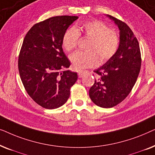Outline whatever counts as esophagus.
Segmentation results:
<instances>
[{
  "label": "esophagus",
  "instance_id": "esophagus-1",
  "mask_svg": "<svg viewBox=\"0 0 155 155\" xmlns=\"http://www.w3.org/2000/svg\"><path fill=\"white\" fill-rule=\"evenodd\" d=\"M83 75H84V72L83 71H80V72H79V73H78V77H79L80 78L83 77Z\"/></svg>",
  "mask_w": 155,
  "mask_h": 155
}]
</instances>
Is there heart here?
Listing matches in <instances>:
<instances>
[{
	"label": "heart",
	"instance_id": "b5f03b06",
	"mask_svg": "<svg viewBox=\"0 0 155 155\" xmlns=\"http://www.w3.org/2000/svg\"><path fill=\"white\" fill-rule=\"evenodd\" d=\"M87 38V51H78L70 56L73 68L80 71L94 67L114 56L119 46V37L115 30L99 20L87 21L75 27H70L63 34L62 44L67 51L77 46L80 36Z\"/></svg>",
	"mask_w": 155,
	"mask_h": 155
}]
</instances>
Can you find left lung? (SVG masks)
<instances>
[{
	"label": "left lung",
	"mask_w": 155,
	"mask_h": 155,
	"mask_svg": "<svg viewBox=\"0 0 155 155\" xmlns=\"http://www.w3.org/2000/svg\"><path fill=\"white\" fill-rule=\"evenodd\" d=\"M119 29L117 51L109 61L94 71V84L89 95L98 107L111 108L124 101L132 90L140 71L141 54L137 38L126 23L107 15Z\"/></svg>",
	"instance_id": "1"
}]
</instances>
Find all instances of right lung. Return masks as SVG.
Here are the masks:
<instances>
[{"label":"right lung","mask_w":155,"mask_h":155,"mask_svg":"<svg viewBox=\"0 0 155 155\" xmlns=\"http://www.w3.org/2000/svg\"><path fill=\"white\" fill-rule=\"evenodd\" d=\"M78 16H56L37 23L28 31L18 58L19 73L27 92L48 109L63 106L78 80L62 48L63 34Z\"/></svg>","instance_id":"obj_1"}]
</instances>
